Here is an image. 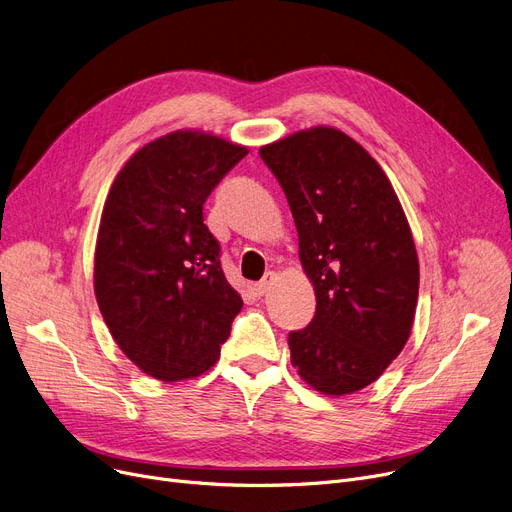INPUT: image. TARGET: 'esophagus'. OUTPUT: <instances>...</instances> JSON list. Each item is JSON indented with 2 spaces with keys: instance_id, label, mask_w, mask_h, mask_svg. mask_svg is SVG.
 Wrapping results in <instances>:
<instances>
[{
  "instance_id": "esophagus-1",
  "label": "esophagus",
  "mask_w": 512,
  "mask_h": 512,
  "mask_svg": "<svg viewBox=\"0 0 512 512\" xmlns=\"http://www.w3.org/2000/svg\"><path fill=\"white\" fill-rule=\"evenodd\" d=\"M278 280L276 272H265V276L255 284V292L259 294V297H263V294L270 292V288L274 286V282Z\"/></svg>"
}]
</instances>
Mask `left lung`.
<instances>
[{"mask_svg": "<svg viewBox=\"0 0 512 512\" xmlns=\"http://www.w3.org/2000/svg\"><path fill=\"white\" fill-rule=\"evenodd\" d=\"M299 232L315 317L290 332V361L317 392L373 384L405 348L417 307L419 259L392 182L355 139L313 126L263 145Z\"/></svg>", "mask_w": 512, "mask_h": 512, "instance_id": "1", "label": "left lung"}]
</instances>
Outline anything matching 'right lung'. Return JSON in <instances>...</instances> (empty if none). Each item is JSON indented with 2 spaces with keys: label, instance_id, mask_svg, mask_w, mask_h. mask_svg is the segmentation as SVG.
Segmentation results:
<instances>
[{
  "label": "right lung",
  "instance_id": "add662e5",
  "mask_svg": "<svg viewBox=\"0 0 512 512\" xmlns=\"http://www.w3.org/2000/svg\"><path fill=\"white\" fill-rule=\"evenodd\" d=\"M249 153L211 132L174 130L134 153L107 193L95 245V297L122 353L161 382L220 359L240 294L203 224V203Z\"/></svg>",
  "mask_w": 512,
  "mask_h": 512
}]
</instances>
